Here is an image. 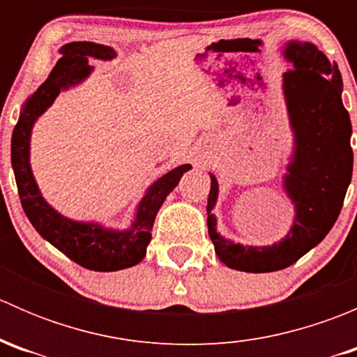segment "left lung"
I'll use <instances>...</instances> for the list:
<instances>
[{"label": "left lung", "instance_id": "obj_1", "mask_svg": "<svg viewBox=\"0 0 357 357\" xmlns=\"http://www.w3.org/2000/svg\"><path fill=\"white\" fill-rule=\"evenodd\" d=\"M285 56L294 63L283 74V88L295 132V153L285 188L297 208L289 235L273 247L235 245L219 236L211 214L219 188L211 174L208 236L218 257L238 271H280L318 245L337 221L352 178V126L342 103L338 66L330 63L311 43H289Z\"/></svg>", "mask_w": 357, "mask_h": 357}]
</instances>
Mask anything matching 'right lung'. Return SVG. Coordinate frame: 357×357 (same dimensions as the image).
I'll use <instances>...</instances> for the list:
<instances>
[{"instance_id": "add662e5", "label": "right lung", "mask_w": 357, "mask_h": 357, "mask_svg": "<svg viewBox=\"0 0 357 357\" xmlns=\"http://www.w3.org/2000/svg\"><path fill=\"white\" fill-rule=\"evenodd\" d=\"M60 53L63 56L56 62L52 74L39 86L38 91L27 100L19 122L13 128L12 165L20 202L36 231L82 268L91 271H119L131 268L145 257L146 245L152 240L153 221L165 197L176 188L181 176L190 171L192 165H179L150 186L139 202L135 225L128 231H109L96 225L75 222L53 211L43 200L29 165V138L32 124L55 102L63 88L82 81L91 72L88 59L110 60L115 56L110 46L88 41L68 43L62 46Z\"/></svg>"}]
</instances>
